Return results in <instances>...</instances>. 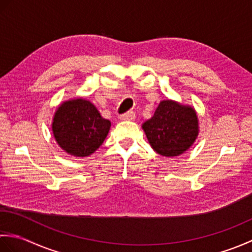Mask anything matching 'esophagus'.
<instances>
[{
	"label": "esophagus",
	"mask_w": 252,
	"mask_h": 252,
	"mask_svg": "<svg viewBox=\"0 0 252 252\" xmlns=\"http://www.w3.org/2000/svg\"><path fill=\"white\" fill-rule=\"evenodd\" d=\"M120 119L121 120H129V121H131V120H134L135 119V114L133 111H127V112H126V114H123V115H120Z\"/></svg>",
	"instance_id": "34e87169"
}]
</instances>
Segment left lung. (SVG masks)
Returning <instances> with one entry per match:
<instances>
[{"mask_svg":"<svg viewBox=\"0 0 252 252\" xmlns=\"http://www.w3.org/2000/svg\"><path fill=\"white\" fill-rule=\"evenodd\" d=\"M142 127L155 152L174 157L194 144L198 136V118L190 106L167 99L160 101L154 116Z\"/></svg>","mask_w":252,"mask_h":252,"instance_id":"obj_1","label":"left lung"}]
</instances>
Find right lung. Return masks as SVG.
I'll use <instances>...</instances> for the list:
<instances>
[{
    "label": "right lung",
    "mask_w": 252,
    "mask_h": 252,
    "mask_svg": "<svg viewBox=\"0 0 252 252\" xmlns=\"http://www.w3.org/2000/svg\"><path fill=\"white\" fill-rule=\"evenodd\" d=\"M110 126V121L104 119L90 100L76 98L58 107L52 130L57 144L66 153L87 157L103 144Z\"/></svg>",
    "instance_id": "right-lung-1"
}]
</instances>
